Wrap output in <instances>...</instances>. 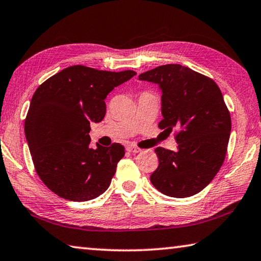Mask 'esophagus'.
Segmentation results:
<instances>
[{
	"instance_id": "obj_1",
	"label": "esophagus",
	"mask_w": 261,
	"mask_h": 261,
	"mask_svg": "<svg viewBox=\"0 0 261 261\" xmlns=\"http://www.w3.org/2000/svg\"><path fill=\"white\" fill-rule=\"evenodd\" d=\"M126 151L130 152V153H139L141 149L134 146V145H129V146H126Z\"/></svg>"
}]
</instances>
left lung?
Segmentation results:
<instances>
[{
	"instance_id": "left-lung-1",
	"label": "left lung",
	"mask_w": 261,
	"mask_h": 261,
	"mask_svg": "<svg viewBox=\"0 0 261 261\" xmlns=\"http://www.w3.org/2000/svg\"><path fill=\"white\" fill-rule=\"evenodd\" d=\"M162 92L160 129H178L177 152L156 147L159 167L151 182L163 194L187 198L200 192L224 161L231 131L230 113L216 83L180 64L160 65L139 74Z\"/></svg>"
}]
</instances>
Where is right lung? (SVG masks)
<instances>
[{"label":"right lung","instance_id":"1","mask_svg":"<svg viewBox=\"0 0 261 261\" xmlns=\"http://www.w3.org/2000/svg\"><path fill=\"white\" fill-rule=\"evenodd\" d=\"M136 74L72 65L48 78L34 92L25 136L35 171L61 198L87 201L108 189L124 147L90 146L91 123L106 115L105 99Z\"/></svg>","mask_w":261,"mask_h":261}]
</instances>
